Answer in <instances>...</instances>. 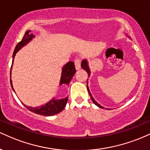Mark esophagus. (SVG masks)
Listing matches in <instances>:
<instances>
[{"mask_svg": "<svg viewBox=\"0 0 150 150\" xmlns=\"http://www.w3.org/2000/svg\"><path fill=\"white\" fill-rule=\"evenodd\" d=\"M75 66L76 70H79L81 68V61L80 59H76L75 61Z\"/></svg>", "mask_w": 150, "mask_h": 150, "instance_id": "esophagus-1", "label": "esophagus"}]
</instances>
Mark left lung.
<instances>
[{
    "label": "left lung",
    "instance_id": "left-lung-1",
    "mask_svg": "<svg viewBox=\"0 0 150 150\" xmlns=\"http://www.w3.org/2000/svg\"><path fill=\"white\" fill-rule=\"evenodd\" d=\"M126 34V37H128V38H130V37H129V36L128 35V34ZM81 67H82V68H83L84 70H86V72H87V73H88V75H89V77L90 76V74H91L90 68H89V63H88V61H87V59H84V60H82V63H81ZM87 91H88V93H89V95H90V97H91V99H92V101H93V103H94V104H95L96 106H97L98 107H99V108H104V106H101L100 104H98V103L97 102V101H95V99H94V97H92V94H91L90 91H89V87H88V79H87Z\"/></svg>",
    "mask_w": 150,
    "mask_h": 150
}]
</instances>
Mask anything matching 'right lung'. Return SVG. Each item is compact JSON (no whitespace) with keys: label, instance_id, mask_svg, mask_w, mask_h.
I'll return each mask as SVG.
<instances>
[{"label":"right lung","instance_id":"add662e5","mask_svg":"<svg viewBox=\"0 0 150 150\" xmlns=\"http://www.w3.org/2000/svg\"><path fill=\"white\" fill-rule=\"evenodd\" d=\"M34 38V36L33 34H32L30 32V30H28L26 32V33L22 38L21 42H20L17 44L16 47H15L14 53L13 55V63H12V67H13V62H14V58L16 53L22 49V47L27 45L29 42H30ZM75 68L74 63L72 61L68 62L66 64L64 65L62 68V72H61V80H60V84L59 85L61 86L62 85H69L70 82L71 81V79L73 78V77L75 75ZM10 78H11V70H10ZM10 85H11L12 89L14 91L15 93L14 89H13V82H12V80L10 79ZM68 97L64 98V99H56L55 97H53L52 99H51L49 101H48L47 103H46L45 104L42 105V106H37V107H32V106H27L25 104L22 103V104L25 106L26 108L28 110H30L32 112L37 113V114L42 115V116H53V115L56 114V113H60L63 110V108H65V105L67 104V101H68Z\"/></svg>","mask_w":150,"mask_h":150}]
</instances>
